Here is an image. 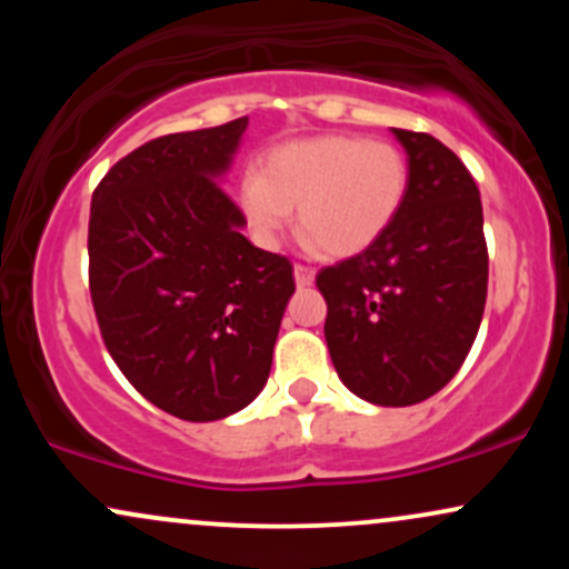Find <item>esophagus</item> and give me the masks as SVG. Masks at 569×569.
Instances as JSON below:
<instances>
[{
  "label": "esophagus",
  "instance_id": "34e87169",
  "mask_svg": "<svg viewBox=\"0 0 569 569\" xmlns=\"http://www.w3.org/2000/svg\"><path fill=\"white\" fill-rule=\"evenodd\" d=\"M293 280H297V286H312V280H316V270L312 267H305V264H293Z\"/></svg>",
  "mask_w": 569,
  "mask_h": 569
}]
</instances>
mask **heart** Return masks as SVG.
<instances>
[{"mask_svg": "<svg viewBox=\"0 0 569 569\" xmlns=\"http://www.w3.org/2000/svg\"><path fill=\"white\" fill-rule=\"evenodd\" d=\"M409 192L407 158L390 141L318 136L272 149L243 181L240 206L259 238L276 240L297 208L299 232L326 257H352L390 230Z\"/></svg>", "mask_w": 569, "mask_h": 569, "instance_id": "obj_1", "label": "heart"}]
</instances>
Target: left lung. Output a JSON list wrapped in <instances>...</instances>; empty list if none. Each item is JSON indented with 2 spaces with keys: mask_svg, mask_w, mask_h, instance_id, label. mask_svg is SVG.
I'll return each mask as SVG.
<instances>
[{
  "mask_svg": "<svg viewBox=\"0 0 569 569\" xmlns=\"http://www.w3.org/2000/svg\"><path fill=\"white\" fill-rule=\"evenodd\" d=\"M407 149L409 192L390 230L316 283L339 380L377 407H411L466 361L487 302L479 187L439 139L393 128Z\"/></svg>",
  "mask_w": 569,
  "mask_h": 569,
  "instance_id": "8db88e82",
  "label": "left lung"
}]
</instances>
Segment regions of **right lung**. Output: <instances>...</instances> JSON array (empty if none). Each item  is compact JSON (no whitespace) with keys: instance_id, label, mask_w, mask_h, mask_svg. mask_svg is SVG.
I'll list each match as a JSON object with an SVG mask.
<instances>
[{"instance_id":"right-lung-1","label":"right lung","mask_w":569,"mask_h":569,"mask_svg":"<svg viewBox=\"0 0 569 569\" xmlns=\"http://www.w3.org/2000/svg\"><path fill=\"white\" fill-rule=\"evenodd\" d=\"M248 117L147 141L90 202V297L109 356L168 415L211 422L262 393L293 267L246 238L219 179Z\"/></svg>"}]
</instances>
